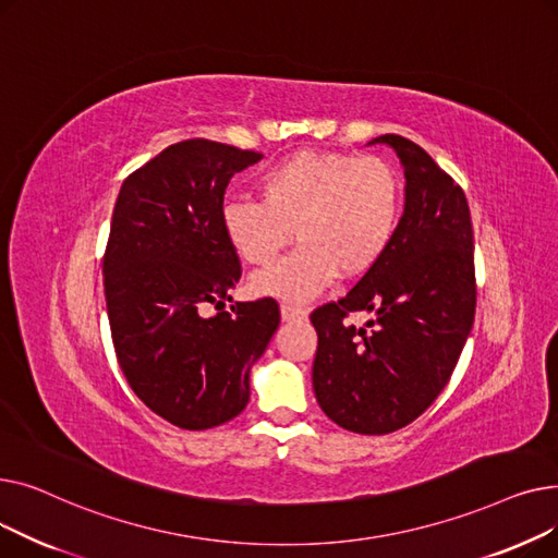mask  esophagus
Returning <instances> with one entry per match:
<instances>
[{"label": "esophagus", "mask_w": 558, "mask_h": 558, "mask_svg": "<svg viewBox=\"0 0 558 558\" xmlns=\"http://www.w3.org/2000/svg\"><path fill=\"white\" fill-rule=\"evenodd\" d=\"M280 314H282V320H303V318H307V312L303 307L287 305V303L280 307Z\"/></svg>", "instance_id": "34e87169"}]
</instances>
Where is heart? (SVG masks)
Listing matches in <instances>:
<instances>
[{
	"label": "heart",
	"mask_w": 558,
	"mask_h": 558,
	"mask_svg": "<svg viewBox=\"0 0 558 558\" xmlns=\"http://www.w3.org/2000/svg\"><path fill=\"white\" fill-rule=\"evenodd\" d=\"M259 201H230L221 210L226 240L246 264L267 267L289 244L299 248L253 278L259 296L305 303L337 271L357 278L391 246L402 215V181L383 158L301 151L257 179Z\"/></svg>",
	"instance_id": "b5f03b06"
}]
</instances>
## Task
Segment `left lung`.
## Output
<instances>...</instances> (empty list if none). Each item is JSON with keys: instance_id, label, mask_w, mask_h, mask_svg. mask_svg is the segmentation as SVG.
Here are the masks:
<instances>
[{"instance_id": "left-lung-1", "label": "left lung", "mask_w": 558, "mask_h": 558, "mask_svg": "<svg viewBox=\"0 0 558 558\" xmlns=\"http://www.w3.org/2000/svg\"><path fill=\"white\" fill-rule=\"evenodd\" d=\"M404 167V215L387 253L339 301L312 312V385L320 409L355 434L414 423L450 383L477 305L473 221L459 183L402 135H379ZM375 308L371 331L347 324Z\"/></svg>"}]
</instances>
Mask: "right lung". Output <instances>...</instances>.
Here are the masks:
<instances>
[{
  "mask_svg": "<svg viewBox=\"0 0 558 558\" xmlns=\"http://www.w3.org/2000/svg\"><path fill=\"white\" fill-rule=\"evenodd\" d=\"M251 149L192 137L126 175L104 253L117 362L135 396L181 429H210L248 402V371L280 324L274 299L232 301L240 257L221 226ZM215 306L218 314L202 312Z\"/></svg>",
  "mask_w": 558,
  "mask_h": 558,
  "instance_id": "obj_1",
  "label": "right lung"
}]
</instances>
